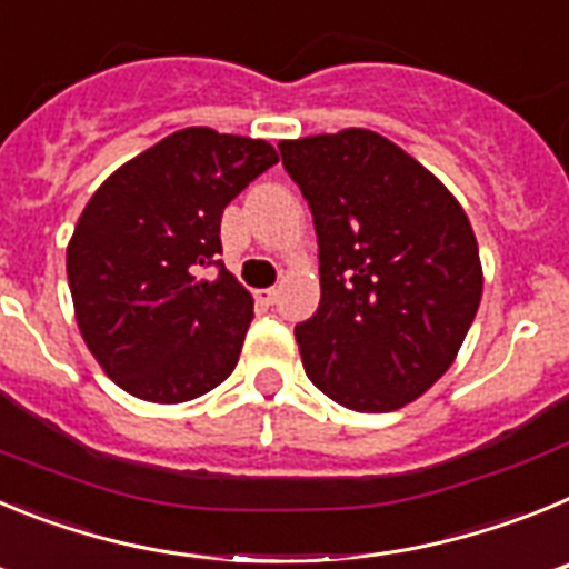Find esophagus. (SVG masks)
<instances>
[{
    "mask_svg": "<svg viewBox=\"0 0 569 569\" xmlns=\"http://www.w3.org/2000/svg\"><path fill=\"white\" fill-rule=\"evenodd\" d=\"M256 299H259V301H264V305H276V299H279V290H276V288L256 290Z\"/></svg>",
    "mask_w": 569,
    "mask_h": 569,
    "instance_id": "34e87169",
    "label": "esophagus"
}]
</instances>
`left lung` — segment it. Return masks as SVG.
I'll use <instances>...</instances> for the list:
<instances>
[{"label":"left lung","instance_id":"obj_1","mask_svg":"<svg viewBox=\"0 0 569 569\" xmlns=\"http://www.w3.org/2000/svg\"><path fill=\"white\" fill-rule=\"evenodd\" d=\"M279 150L319 239V308L296 325L305 373L347 410H399L445 376L479 310V244L465 210L373 130Z\"/></svg>","mask_w":569,"mask_h":569}]
</instances>
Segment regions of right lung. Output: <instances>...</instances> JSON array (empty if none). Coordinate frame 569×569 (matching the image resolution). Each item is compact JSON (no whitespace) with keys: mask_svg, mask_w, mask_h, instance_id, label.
Here are the masks:
<instances>
[{"mask_svg":"<svg viewBox=\"0 0 569 569\" xmlns=\"http://www.w3.org/2000/svg\"><path fill=\"white\" fill-rule=\"evenodd\" d=\"M279 153L188 128L104 179L68 244L84 345L130 396L179 405L233 373L253 296L224 270L222 213ZM204 267L220 276L199 280Z\"/></svg>","mask_w":569,"mask_h":569,"instance_id":"right-lung-1","label":"right lung"}]
</instances>
